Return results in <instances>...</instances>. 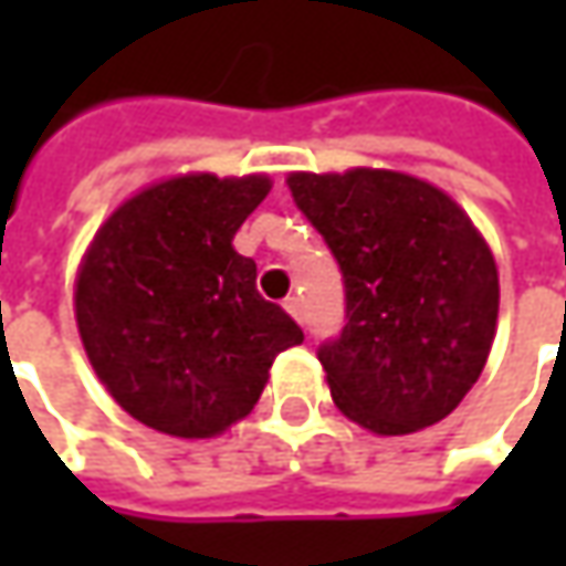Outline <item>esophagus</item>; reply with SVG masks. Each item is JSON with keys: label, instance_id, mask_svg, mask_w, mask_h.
<instances>
[{"label": "esophagus", "instance_id": "obj_1", "mask_svg": "<svg viewBox=\"0 0 566 566\" xmlns=\"http://www.w3.org/2000/svg\"><path fill=\"white\" fill-rule=\"evenodd\" d=\"M283 308H286L295 321H302V298H298V295H290V298L283 302Z\"/></svg>", "mask_w": 566, "mask_h": 566}]
</instances>
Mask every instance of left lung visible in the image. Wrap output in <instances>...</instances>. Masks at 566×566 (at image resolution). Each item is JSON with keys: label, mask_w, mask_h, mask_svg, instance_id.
<instances>
[{"label": "left lung", "mask_w": 566, "mask_h": 566, "mask_svg": "<svg viewBox=\"0 0 566 566\" xmlns=\"http://www.w3.org/2000/svg\"><path fill=\"white\" fill-rule=\"evenodd\" d=\"M286 186L343 273L346 324L317 349L339 412L375 434L441 422L494 339L485 239L453 198L406 172H293Z\"/></svg>", "instance_id": "obj_1"}]
</instances>
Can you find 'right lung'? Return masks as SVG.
Listing matches in <instances>:
<instances>
[{
  "mask_svg": "<svg viewBox=\"0 0 566 566\" xmlns=\"http://www.w3.org/2000/svg\"><path fill=\"white\" fill-rule=\"evenodd\" d=\"M268 191V176L166 179L128 198L84 254L81 343L113 400L154 431H227L254 409L273 359L305 339L232 249Z\"/></svg>",
  "mask_w": 566,
  "mask_h": 566,
  "instance_id": "right-lung-1",
  "label": "right lung"
}]
</instances>
